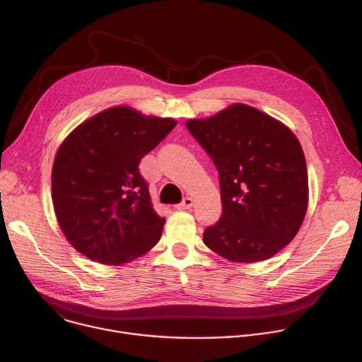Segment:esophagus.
Returning a JSON list of instances; mask_svg holds the SVG:
<instances>
[{
	"mask_svg": "<svg viewBox=\"0 0 362 362\" xmlns=\"http://www.w3.org/2000/svg\"><path fill=\"white\" fill-rule=\"evenodd\" d=\"M193 199L192 197H185L183 200H182V203H179V204H176V209H179V211H183V209H190L192 206H193Z\"/></svg>",
	"mask_w": 362,
	"mask_h": 362,
	"instance_id": "obj_1",
	"label": "esophagus"
}]
</instances>
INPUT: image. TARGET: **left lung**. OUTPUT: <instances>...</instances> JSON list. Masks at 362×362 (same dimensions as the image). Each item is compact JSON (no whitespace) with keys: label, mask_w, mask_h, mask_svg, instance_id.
Returning <instances> with one entry per match:
<instances>
[{"label":"left lung","mask_w":362,"mask_h":362,"mask_svg":"<svg viewBox=\"0 0 362 362\" xmlns=\"http://www.w3.org/2000/svg\"><path fill=\"white\" fill-rule=\"evenodd\" d=\"M218 168L222 216L203 242L230 262L272 257L298 233L308 209L299 140L279 120L242 103L186 122Z\"/></svg>","instance_id":"left-lung-1"}]
</instances>
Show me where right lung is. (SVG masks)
<instances>
[{
	"label": "right lung",
	"mask_w": 362,
	"mask_h": 362,
	"mask_svg": "<svg viewBox=\"0 0 362 362\" xmlns=\"http://www.w3.org/2000/svg\"><path fill=\"white\" fill-rule=\"evenodd\" d=\"M175 126L169 117L115 106L60 144L51 172L54 212L70 245L88 259L120 267L159 242L165 218L153 209L139 165Z\"/></svg>",
	"instance_id": "right-lung-1"
}]
</instances>
